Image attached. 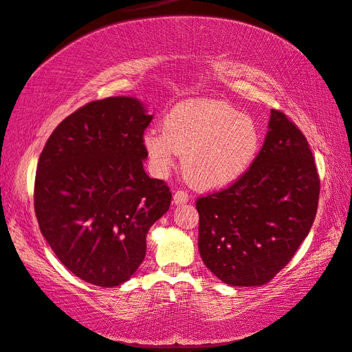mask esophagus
Here are the masks:
<instances>
[{"instance_id": "1", "label": "esophagus", "mask_w": 352, "mask_h": 352, "mask_svg": "<svg viewBox=\"0 0 352 352\" xmlns=\"http://www.w3.org/2000/svg\"><path fill=\"white\" fill-rule=\"evenodd\" d=\"M188 201V193L186 190H176L175 196H173V202L175 204H184V202Z\"/></svg>"}]
</instances>
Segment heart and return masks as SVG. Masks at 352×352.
Here are the masks:
<instances>
[{
  "label": "heart",
  "mask_w": 352,
  "mask_h": 352,
  "mask_svg": "<svg viewBox=\"0 0 352 352\" xmlns=\"http://www.w3.org/2000/svg\"><path fill=\"white\" fill-rule=\"evenodd\" d=\"M261 135L254 119L221 100H187L166 114L165 126H153L144 146L153 170L165 175L184 154L187 179L201 188L229 186L254 162Z\"/></svg>",
  "instance_id": "b5f03b06"
}]
</instances>
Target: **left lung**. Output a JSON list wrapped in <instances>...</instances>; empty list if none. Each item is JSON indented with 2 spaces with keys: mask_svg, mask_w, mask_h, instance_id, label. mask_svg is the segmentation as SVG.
Returning a JSON list of instances; mask_svg holds the SVG:
<instances>
[{
  "mask_svg": "<svg viewBox=\"0 0 352 352\" xmlns=\"http://www.w3.org/2000/svg\"><path fill=\"white\" fill-rule=\"evenodd\" d=\"M318 195L317 165L305 134L272 109L266 140L248 171L196 199L202 261L226 285H266L309 233Z\"/></svg>",
  "mask_w": 352,
  "mask_h": 352,
  "instance_id": "8db88e82",
  "label": "left lung"
}]
</instances>
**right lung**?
<instances>
[{
	"instance_id": "right-lung-1",
	"label": "right lung",
	"mask_w": 352,
	"mask_h": 352,
	"mask_svg": "<svg viewBox=\"0 0 352 352\" xmlns=\"http://www.w3.org/2000/svg\"><path fill=\"white\" fill-rule=\"evenodd\" d=\"M151 119L133 97L89 102L54 129L40 154V230L58 260L91 285L126 281L144 261L148 229L170 208V187L144 170Z\"/></svg>"
}]
</instances>
